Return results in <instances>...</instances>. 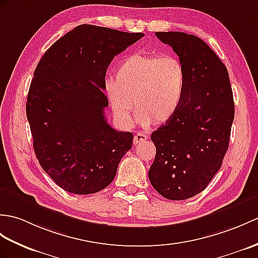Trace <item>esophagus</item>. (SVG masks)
<instances>
[{
    "instance_id": "34e87169",
    "label": "esophagus",
    "mask_w": 258,
    "mask_h": 258,
    "mask_svg": "<svg viewBox=\"0 0 258 258\" xmlns=\"http://www.w3.org/2000/svg\"><path fill=\"white\" fill-rule=\"evenodd\" d=\"M148 139V136L143 134V133H137L135 136H134V145H137V144H140L144 141H146Z\"/></svg>"
}]
</instances>
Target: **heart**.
I'll list each match as a JSON object with an SVG mask.
<instances>
[{
  "label": "heart",
  "instance_id": "obj_1",
  "mask_svg": "<svg viewBox=\"0 0 258 258\" xmlns=\"http://www.w3.org/2000/svg\"><path fill=\"white\" fill-rule=\"evenodd\" d=\"M103 89L113 113L123 124L132 123L134 100L141 125L164 124L181 105L185 71L176 56L134 53L118 64L116 78H105Z\"/></svg>",
  "mask_w": 258,
  "mask_h": 258
}]
</instances>
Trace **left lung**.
Here are the masks:
<instances>
[{
	"mask_svg": "<svg viewBox=\"0 0 258 258\" xmlns=\"http://www.w3.org/2000/svg\"><path fill=\"white\" fill-rule=\"evenodd\" d=\"M183 64L185 89L170 121L153 132L156 156L148 171L154 189L184 200L207 188L222 165L234 119V101L224 63L195 35L156 32Z\"/></svg>",
	"mask_w": 258,
	"mask_h": 258,
	"instance_id": "8db88e82",
	"label": "left lung"
}]
</instances>
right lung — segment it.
<instances>
[{"label": "right lung", "mask_w": 258, "mask_h": 258, "mask_svg": "<svg viewBox=\"0 0 258 258\" xmlns=\"http://www.w3.org/2000/svg\"><path fill=\"white\" fill-rule=\"evenodd\" d=\"M143 36L83 24L53 43L35 69L26 102L35 155L70 194L106 188L132 148L133 134L106 122L103 83L114 56Z\"/></svg>", "instance_id": "add662e5"}]
</instances>
